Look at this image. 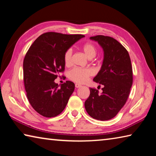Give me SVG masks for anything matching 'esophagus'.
Wrapping results in <instances>:
<instances>
[{
  "label": "esophagus",
  "instance_id": "1",
  "mask_svg": "<svg viewBox=\"0 0 156 156\" xmlns=\"http://www.w3.org/2000/svg\"><path fill=\"white\" fill-rule=\"evenodd\" d=\"M75 87H76V88H79V87H81V85H80V84L76 83V84H75Z\"/></svg>",
  "mask_w": 156,
  "mask_h": 156
}]
</instances>
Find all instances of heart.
<instances>
[{"label": "heart", "instance_id": "obj_1", "mask_svg": "<svg viewBox=\"0 0 156 156\" xmlns=\"http://www.w3.org/2000/svg\"><path fill=\"white\" fill-rule=\"evenodd\" d=\"M81 49L83 51L85 55L88 59L94 58L97 53V48L94 44L91 42H87L81 46ZM71 51L70 49L66 51L64 55V61L66 66H69L71 62ZM91 75V71L89 69L74 67L71 69L68 73V78L71 80L78 83H83L87 80L88 78Z\"/></svg>", "mask_w": 156, "mask_h": 156}]
</instances>
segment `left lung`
<instances>
[{
    "mask_svg": "<svg viewBox=\"0 0 156 156\" xmlns=\"http://www.w3.org/2000/svg\"><path fill=\"white\" fill-rule=\"evenodd\" d=\"M90 39L97 41L104 52L101 70L93 80L103 87L101 94L98 90L90 88L85 108L90 117L107 121L117 115L129 96L133 85L131 61L126 49L115 39L96 35Z\"/></svg>",
    "mask_w": 156,
    "mask_h": 156,
    "instance_id": "1",
    "label": "left lung"
}]
</instances>
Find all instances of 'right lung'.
Returning <instances> with one entry per match:
<instances>
[{
	"label": "right lung",
	"mask_w": 156,
	"mask_h": 156,
	"mask_svg": "<svg viewBox=\"0 0 156 156\" xmlns=\"http://www.w3.org/2000/svg\"><path fill=\"white\" fill-rule=\"evenodd\" d=\"M84 37L48 32L29 48L23 60L24 86L29 103L39 115L54 117L65 108L75 85L67 80L59 87L54 80L65 71V52Z\"/></svg>",
	"instance_id": "right-lung-1"
}]
</instances>
